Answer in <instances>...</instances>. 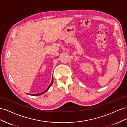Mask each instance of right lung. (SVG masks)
Returning a JSON list of instances; mask_svg holds the SVG:
<instances>
[{"label":"right lung","instance_id":"obj_1","mask_svg":"<svg viewBox=\"0 0 127 127\" xmlns=\"http://www.w3.org/2000/svg\"><path fill=\"white\" fill-rule=\"evenodd\" d=\"M53 77H52V81H51V82L50 84V85L49 86V87H48V88H47V90H46L45 91H44V92H41V93H38V94H32V95H35V96H36V95H41V94H43V93H45V92H47V91L48 90L49 88L50 87V86H51V85H52V83H53ZM29 95H31V94H29Z\"/></svg>","mask_w":127,"mask_h":127}]
</instances>
